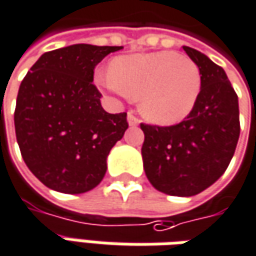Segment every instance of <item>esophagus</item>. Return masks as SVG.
Instances as JSON below:
<instances>
[{"label":"esophagus","mask_w":256,"mask_h":256,"mask_svg":"<svg viewBox=\"0 0 256 256\" xmlns=\"http://www.w3.org/2000/svg\"><path fill=\"white\" fill-rule=\"evenodd\" d=\"M128 122L130 126H138V124H140V119H138V118H137V116L134 115L133 112L130 110V112L128 114Z\"/></svg>","instance_id":"34e87169"}]
</instances>
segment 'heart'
Returning <instances> with one entry per match:
<instances>
[{
    "instance_id": "obj_1",
    "label": "heart",
    "mask_w": 256,
    "mask_h": 256,
    "mask_svg": "<svg viewBox=\"0 0 256 256\" xmlns=\"http://www.w3.org/2000/svg\"><path fill=\"white\" fill-rule=\"evenodd\" d=\"M100 84L120 97H140L146 119L172 124L188 115L201 92V70L187 55L173 51L116 58L110 72H98Z\"/></svg>"
}]
</instances>
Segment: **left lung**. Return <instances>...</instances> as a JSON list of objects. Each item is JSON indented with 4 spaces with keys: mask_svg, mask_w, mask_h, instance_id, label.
Segmentation results:
<instances>
[{
    "mask_svg": "<svg viewBox=\"0 0 256 256\" xmlns=\"http://www.w3.org/2000/svg\"><path fill=\"white\" fill-rule=\"evenodd\" d=\"M183 50L202 78L194 108L178 124L141 123L144 170L168 196H191L215 183L228 169L240 137L238 97L220 66L194 48Z\"/></svg>",
    "mask_w": 256,
    "mask_h": 256,
    "instance_id": "obj_1",
    "label": "left lung"
}]
</instances>
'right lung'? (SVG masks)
Returning <instances> with one entry per match:
<instances>
[{
    "mask_svg": "<svg viewBox=\"0 0 256 256\" xmlns=\"http://www.w3.org/2000/svg\"><path fill=\"white\" fill-rule=\"evenodd\" d=\"M122 47L74 44L42 54L19 87L16 140L23 160L44 186L82 194L101 183L106 156L128 128L126 112L108 114L94 69Z\"/></svg>",
    "mask_w": 256,
    "mask_h": 256,
    "instance_id": "add662e5",
    "label": "right lung"
}]
</instances>
